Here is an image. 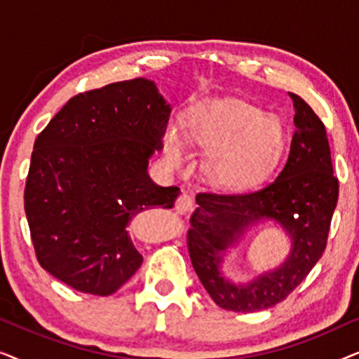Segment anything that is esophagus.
Masks as SVG:
<instances>
[{"instance_id":"34e87169","label":"esophagus","mask_w":359,"mask_h":359,"mask_svg":"<svg viewBox=\"0 0 359 359\" xmlns=\"http://www.w3.org/2000/svg\"><path fill=\"white\" fill-rule=\"evenodd\" d=\"M196 208L194 201L191 196L188 194H181L178 199H176V204H175V209H176V214L180 215H189L191 212H193Z\"/></svg>"}]
</instances>
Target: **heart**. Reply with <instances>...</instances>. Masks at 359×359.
<instances>
[{"label":"heart","mask_w":359,"mask_h":359,"mask_svg":"<svg viewBox=\"0 0 359 359\" xmlns=\"http://www.w3.org/2000/svg\"><path fill=\"white\" fill-rule=\"evenodd\" d=\"M194 139L203 145H217L214 173L222 184L252 183L271 168L281 155L284 130L273 116H263L247 102H230L205 111L193 126ZM168 154L175 161L183 160V145L175 134L168 135Z\"/></svg>","instance_id":"obj_1"}]
</instances>
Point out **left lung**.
<instances>
[{
	"label": "left lung",
	"instance_id": "1",
	"mask_svg": "<svg viewBox=\"0 0 359 359\" xmlns=\"http://www.w3.org/2000/svg\"><path fill=\"white\" fill-rule=\"evenodd\" d=\"M294 124L286 165L269 183L237 193L201 191L188 230L189 258L205 291L219 307L257 312L284 301L325 252L338 180L327 130L312 107L292 95ZM258 219H274L293 240L290 258L274 272L248 285H233L222 274L223 255L243 230Z\"/></svg>",
	"mask_w": 359,
	"mask_h": 359
}]
</instances>
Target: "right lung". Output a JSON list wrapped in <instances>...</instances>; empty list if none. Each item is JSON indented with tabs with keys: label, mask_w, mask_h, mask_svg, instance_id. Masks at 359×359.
Wrapping results in <instances>:
<instances>
[{
	"label": "right lung",
	"mask_w": 359,
	"mask_h": 359,
	"mask_svg": "<svg viewBox=\"0 0 359 359\" xmlns=\"http://www.w3.org/2000/svg\"><path fill=\"white\" fill-rule=\"evenodd\" d=\"M170 106L145 78L68 100L34 142L24 210L41 266L67 286L109 296L140 268L130 220L171 209L180 188L151 183Z\"/></svg>",
	"instance_id": "add662e5"
}]
</instances>
